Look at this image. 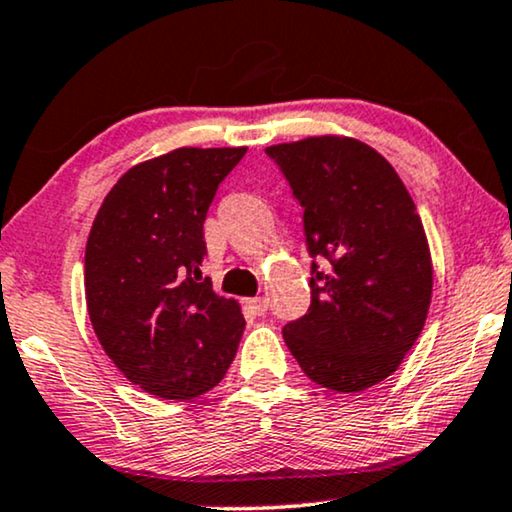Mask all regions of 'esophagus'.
Returning <instances> with one entry per match:
<instances>
[{
  "label": "esophagus",
  "mask_w": 512,
  "mask_h": 512,
  "mask_svg": "<svg viewBox=\"0 0 512 512\" xmlns=\"http://www.w3.org/2000/svg\"><path fill=\"white\" fill-rule=\"evenodd\" d=\"M247 305H249V310H251V312L258 314V317H263L265 310H268V300L261 298V296L247 300Z\"/></svg>",
  "instance_id": "obj_1"
}]
</instances>
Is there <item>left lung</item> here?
Returning <instances> with one entry per match:
<instances>
[{"label":"left lung","mask_w":512,"mask_h":512,"mask_svg":"<svg viewBox=\"0 0 512 512\" xmlns=\"http://www.w3.org/2000/svg\"><path fill=\"white\" fill-rule=\"evenodd\" d=\"M303 205L312 305L284 342L312 382L359 394L387 380L422 333L433 263L422 219L389 160L354 137L272 144Z\"/></svg>","instance_id":"obj_1"}]
</instances>
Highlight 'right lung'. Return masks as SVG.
I'll use <instances>...</instances> for the list:
<instances>
[{
	"mask_svg": "<svg viewBox=\"0 0 512 512\" xmlns=\"http://www.w3.org/2000/svg\"><path fill=\"white\" fill-rule=\"evenodd\" d=\"M247 146H181L130 167L97 209L86 244V305L116 368L146 394L188 401L235 359L242 307L202 279L216 188Z\"/></svg>",
	"mask_w": 512,
	"mask_h": 512,
	"instance_id": "obj_1",
	"label": "right lung"
}]
</instances>
